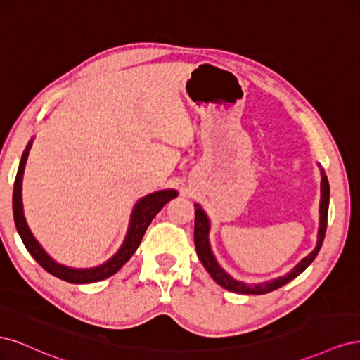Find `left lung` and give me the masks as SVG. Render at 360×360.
Here are the masks:
<instances>
[{"instance_id":"8db88e82","label":"left lung","mask_w":360,"mask_h":360,"mask_svg":"<svg viewBox=\"0 0 360 360\" xmlns=\"http://www.w3.org/2000/svg\"><path fill=\"white\" fill-rule=\"evenodd\" d=\"M320 167V165H319ZM329 197H330V188H329V181L328 177H326L324 169H321V200H320V226H319V238H317V246L312 250L309 255L304 257L302 261H299L297 266H294L291 271H288L287 275L279 276L276 279L261 282V284H254V285H248L245 282H240L230 276L226 271L217 263L212 248L209 242V233H210V221L207 217L205 212L201 209L198 204H195V230H193V240H195V248H197V254L198 258L205 267V270L209 271L210 276L228 291L233 292H242V294H266L274 291L282 285L288 284L290 281H292L296 276H299L302 271L307 269L312 261L317 257L320 252L324 236H326V228H328V212H329Z\"/></svg>"}]
</instances>
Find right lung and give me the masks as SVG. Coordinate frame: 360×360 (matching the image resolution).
Returning <instances> with one entry per match:
<instances>
[{"instance_id":"1","label":"right lung","mask_w":360,"mask_h":360,"mask_svg":"<svg viewBox=\"0 0 360 360\" xmlns=\"http://www.w3.org/2000/svg\"><path fill=\"white\" fill-rule=\"evenodd\" d=\"M31 144H32V139L28 143L24 155H22V159H20L18 174L15 179V186H13L15 225H16V230H18L20 238H22L27 250L32 255V258H34L46 271H49L51 275L57 276L63 281H68V282H70V284H90V282L103 281L106 278L115 275L117 271L123 267V264L127 263L130 257L135 254V250L138 249L141 240H143L146 230L151 224V221H153V217L162 210L163 205L169 202L172 198H176L179 195L177 191L165 189V191H159V192L146 195L144 198H141L135 204L132 216H130L127 234L124 237L123 245L120 246V249L110 259L106 261V263L97 266V267H91V269H72L68 266L58 264L57 261H53L45 252V249H43L40 246V243L36 240L34 236H32V233L30 231V228H28L27 221L24 217L22 176H24V169H25V163H27Z\"/></svg>"}]
</instances>
